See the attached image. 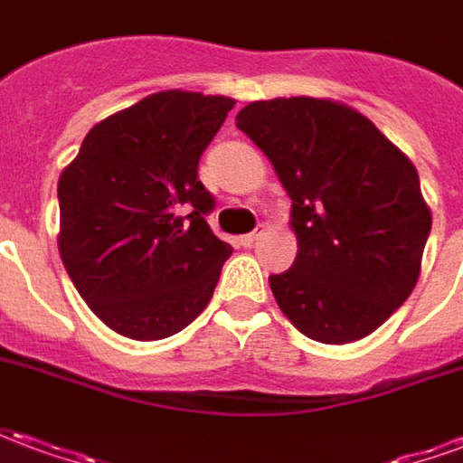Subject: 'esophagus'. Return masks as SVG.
<instances>
[{"mask_svg": "<svg viewBox=\"0 0 463 463\" xmlns=\"http://www.w3.org/2000/svg\"><path fill=\"white\" fill-rule=\"evenodd\" d=\"M255 241H258V232H245V235L238 238V245H242V248H250Z\"/></svg>", "mask_w": 463, "mask_h": 463, "instance_id": "1", "label": "esophagus"}]
</instances>
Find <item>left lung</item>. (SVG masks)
<instances>
[{"label": "left lung", "mask_w": 463, "mask_h": 463, "mask_svg": "<svg viewBox=\"0 0 463 463\" xmlns=\"http://www.w3.org/2000/svg\"><path fill=\"white\" fill-rule=\"evenodd\" d=\"M235 126L292 201L298 258L270 275L280 310L310 340L367 337L417 285L431 213L414 163L367 116L327 99L252 101Z\"/></svg>", "instance_id": "left-lung-1"}]
</instances>
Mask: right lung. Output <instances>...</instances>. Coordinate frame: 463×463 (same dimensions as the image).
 Returning <instances> with one entry per match:
<instances>
[{
  "label": "right lung",
  "instance_id": "obj_1",
  "mask_svg": "<svg viewBox=\"0 0 463 463\" xmlns=\"http://www.w3.org/2000/svg\"><path fill=\"white\" fill-rule=\"evenodd\" d=\"M235 101L161 91L96 123L59 178V252L99 320L151 342L211 302L232 248L213 235L198 161Z\"/></svg>",
  "mask_w": 463,
  "mask_h": 463
}]
</instances>
